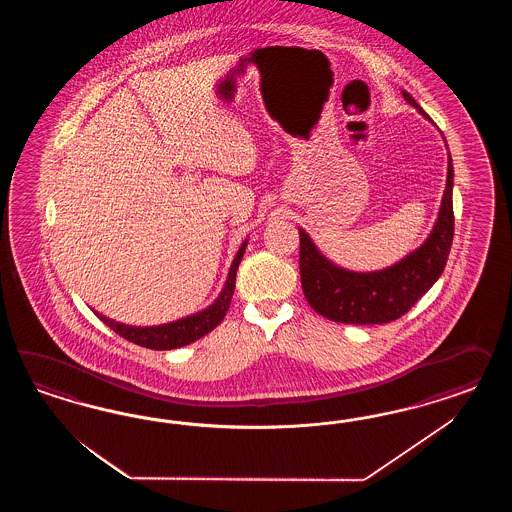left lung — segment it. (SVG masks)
Returning a JSON list of instances; mask_svg holds the SVG:
<instances>
[{
	"label": "left lung",
	"mask_w": 512,
	"mask_h": 512,
	"mask_svg": "<svg viewBox=\"0 0 512 512\" xmlns=\"http://www.w3.org/2000/svg\"><path fill=\"white\" fill-rule=\"evenodd\" d=\"M403 99L426 116L409 93L403 92ZM452 176L449 154L447 187L434 231L419 249L385 270L368 274L343 270L325 259L306 231L300 229V281L311 308L345 325H383L411 310L443 274L449 259L454 236Z\"/></svg>",
	"instance_id": "1"
}]
</instances>
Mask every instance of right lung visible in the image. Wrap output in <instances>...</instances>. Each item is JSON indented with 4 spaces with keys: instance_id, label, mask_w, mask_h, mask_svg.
<instances>
[{
    "instance_id": "right-lung-1",
    "label": "right lung",
    "mask_w": 512,
    "mask_h": 512,
    "mask_svg": "<svg viewBox=\"0 0 512 512\" xmlns=\"http://www.w3.org/2000/svg\"><path fill=\"white\" fill-rule=\"evenodd\" d=\"M246 242L242 244V248L238 249L236 257H234L233 264H231V270H229V278L227 283L221 291V295L217 296L216 302L208 308V310L201 311L197 315H191L186 319H180V321H174L169 325L161 326H127L122 323H116L112 319H107L105 315H99L95 313L105 325L110 326L116 334H120L122 338H125L131 343H137L140 347H146V349H155V351H169V349H176V347H182L187 343H193L195 340H199L202 336H206L208 332H212L225 317V313L231 306V300H233L234 293V281H236V270H238V264L244 257V251H246Z\"/></svg>"
}]
</instances>
